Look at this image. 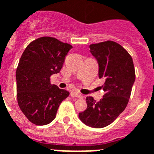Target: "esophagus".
I'll return each instance as SVG.
<instances>
[{
    "label": "esophagus",
    "instance_id": "obj_1",
    "mask_svg": "<svg viewBox=\"0 0 154 154\" xmlns=\"http://www.w3.org/2000/svg\"><path fill=\"white\" fill-rule=\"evenodd\" d=\"M70 95H71L72 97H77V98L82 97V94H80L79 92H77V91H71Z\"/></svg>",
    "mask_w": 154,
    "mask_h": 154
}]
</instances>
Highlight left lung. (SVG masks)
Segmentation results:
<instances>
[{"label":"left lung","mask_w":154,"mask_h":154,"mask_svg":"<svg viewBox=\"0 0 154 154\" xmlns=\"http://www.w3.org/2000/svg\"><path fill=\"white\" fill-rule=\"evenodd\" d=\"M90 49L99 63V77L104 80V94L98 102L86 98L87 108L78 116L86 126L103 128L126 109L135 80V68L131 56L117 42L92 44Z\"/></svg>","instance_id":"obj_1"}]
</instances>
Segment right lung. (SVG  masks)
<instances>
[{
	"instance_id": "add662e5",
	"label": "right lung",
	"mask_w": 154,
	"mask_h": 154,
	"mask_svg": "<svg viewBox=\"0 0 154 154\" xmlns=\"http://www.w3.org/2000/svg\"><path fill=\"white\" fill-rule=\"evenodd\" d=\"M72 48L54 37L44 36L31 42L23 51L16 70L17 99L32 123H51L61 102L69 95L50 81L51 75L60 72Z\"/></svg>"
}]
</instances>
